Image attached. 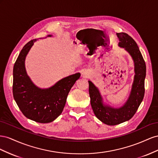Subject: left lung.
I'll return each instance as SVG.
<instances>
[{
  "label": "left lung",
  "mask_w": 158,
  "mask_h": 158,
  "mask_svg": "<svg viewBox=\"0 0 158 158\" xmlns=\"http://www.w3.org/2000/svg\"><path fill=\"white\" fill-rule=\"evenodd\" d=\"M116 35L119 40L118 46L124 48L130 53L134 63L135 75L127 102L119 109L105 105L98 89L89 81V96L94 114L102 123L110 126L119 124L132 118L140 105L145 93L144 81L146 67L138 45L127 34L121 32L117 33Z\"/></svg>",
  "instance_id": "left-lung-1"
}]
</instances>
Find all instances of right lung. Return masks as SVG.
I'll list each match as a JSON object with an SVG mask.
<instances>
[{
	"mask_svg": "<svg viewBox=\"0 0 158 158\" xmlns=\"http://www.w3.org/2000/svg\"><path fill=\"white\" fill-rule=\"evenodd\" d=\"M36 40H31L25 45L15 62L13 68V97L26 118L40 123H49L61 114L69 92L81 74L77 73L66 77L48 89L35 86L26 73L25 59Z\"/></svg>",
	"mask_w": 158,
	"mask_h": 158,
	"instance_id": "obj_1",
	"label": "right lung"
}]
</instances>
